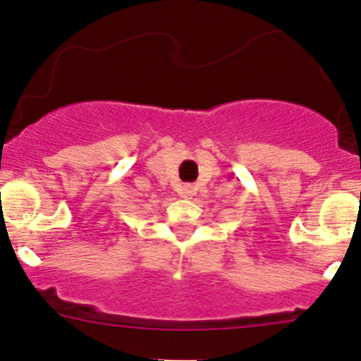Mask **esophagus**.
I'll return each mask as SVG.
<instances>
[{
    "label": "esophagus",
    "mask_w": 361,
    "mask_h": 361,
    "mask_svg": "<svg viewBox=\"0 0 361 361\" xmlns=\"http://www.w3.org/2000/svg\"><path fill=\"white\" fill-rule=\"evenodd\" d=\"M196 185H192V184H185L184 185V197L185 200H192V196L194 194H196Z\"/></svg>",
    "instance_id": "1"
}]
</instances>
